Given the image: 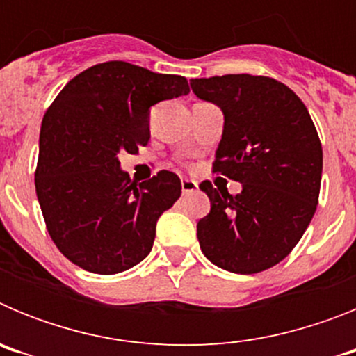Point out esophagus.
Returning a JSON list of instances; mask_svg holds the SVG:
<instances>
[{"mask_svg": "<svg viewBox=\"0 0 356 356\" xmlns=\"http://www.w3.org/2000/svg\"><path fill=\"white\" fill-rule=\"evenodd\" d=\"M194 191H197V181L184 178V180H181V193L191 194V193H194Z\"/></svg>", "mask_w": 356, "mask_h": 356, "instance_id": "34e87169", "label": "esophagus"}]
</instances>
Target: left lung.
Here are the masks:
<instances>
[{"mask_svg": "<svg viewBox=\"0 0 356 356\" xmlns=\"http://www.w3.org/2000/svg\"><path fill=\"white\" fill-rule=\"evenodd\" d=\"M191 87L225 115L213 171L242 184L237 196L200 185L210 197L209 216L197 222L201 251L229 273L266 271L294 250L316 213L323 147L312 118L273 78L225 74Z\"/></svg>", "mask_w": 356, "mask_h": 356, "instance_id": "8db88e82", "label": "left lung"}]
</instances>
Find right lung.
I'll return each instance as SVG.
<instances>
[{
    "instance_id": "add662e5",
    "label": "right lung",
    "mask_w": 356,
    "mask_h": 356,
    "mask_svg": "<svg viewBox=\"0 0 356 356\" xmlns=\"http://www.w3.org/2000/svg\"><path fill=\"white\" fill-rule=\"evenodd\" d=\"M185 94L184 76L114 60L72 78L44 114L35 191L53 242L72 264L115 275L149 254L181 181L160 171L137 185L119 153L146 146L151 106Z\"/></svg>"
}]
</instances>
